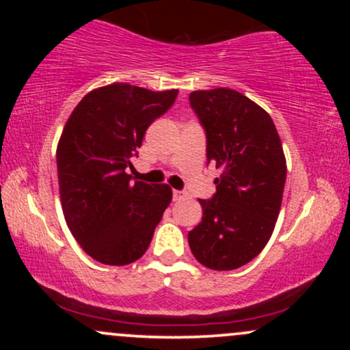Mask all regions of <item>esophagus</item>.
Masks as SVG:
<instances>
[{"label": "esophagus", "mask_w": 350, "mask_h": 350, "mask_svg": "<svg viewBox=\"0 0 350 350\" xmlns=\"http://www.w3.org/2000/svg\"><path fill=\"white\" fill-rule=\"evenodd\" d=\"M186 192L184 191H172V199L176 200V202H179V200H183V199H186Z\"/></svg>", "instance_id": "esophagus-1"}]
</instances>
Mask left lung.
<instances>
[{"instance_id":"8db88e82","label":"left lung","mask_w":350,"mask_h":350,"mask_svg":"<svg viewBox=\"0 0 350 350\" xmlns=\"http://www.w3.org/2000/svg\"><path fill=\"white\" fill-rule=\"evenodd\" d=\"M207 138V164L220 167L212 199H200L202 222L187 234L199 263L227 271L252 262L278 219L286 159L271 116L232 88L189 95Z\"/></svg>"}]
</instances>
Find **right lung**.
Masks as SVG:
<instances>
[{
  "label": "right lung",
  "mask_w": 350,
  "mask_h": 350,
  "mask_svg": "<svg viewBox=\"0 0 350 350\" xmlns=\"http://www.w3.org/2000/svg\"><path fill=\"white\" fill-rule=\"evenodd\" d=\"M176 97V88L111 83L87 94L64 126L57 144L64 217L83 252L100 263L122 267L142 258L170 206L167 184L133 183L126 170L148 126Z\"/></svg>",
  "instance_id": "1"
}]
</instances>
